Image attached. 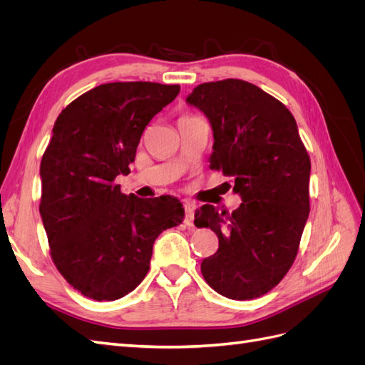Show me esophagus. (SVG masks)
I'll return each instance as SVG.
<instances>
[{
  "mask_svg": "<svg viewBox=\"0 0 365 365\" xmlns=\"http://www.w3.org/2000/svg\"><path fill=\"white\" fill-rule=\"evenodd\" d=\"M195 208L196 205L193 202H185L184 210H185V216H184V224L185 225H193V219H195Z\"/></svg>",
  "mask_w": 365,
  "mask_h": 365,
  "instance_id": "1",
  "label": "esophagus"
}]
</instances>
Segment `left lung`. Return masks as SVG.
<instances>
[{
  "label": "left lung",
  "instance_id": "obj_1",
  "mask_svg": "<svg viewBox=\"0 0 365 365\" xmlns=\"http://www.w3.org/2000/svg\"><path fill=\"white\" fill-rule=\"evenodd\" d=\"M185 101L212 125L210 168L233 176L242 197L231 213L210 204L196 210L195 225L219 239L202 275L217 294L252 300L277 286L295 260L311 210V158L289 109L256 85L207 82Z\"/></svg>",
  "mask_w": 365,
  "mask_h": 365
}]
</instances>
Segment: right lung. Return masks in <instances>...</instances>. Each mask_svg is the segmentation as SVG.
<instances>
[{
    "instance_id": "1",
    "label": "right lung",
    "mask_w": 365,
    "mask_h": 365,
    "mask_svg": "<svg viewBox=\"0 0 365 365\" xmlns=\"http://www.w3.org/2000/svg\"><path fill=\"white\" fill-rule=\"evenodd\" d=\"M178 93L180 85L103 83L54 121L41 161L39 213L58 271L93 300L134 291L149 271L153 242L182 222L176 197L128 196L114 182L130 172L152 117Z\"/></svg>"
}]
</instances>
